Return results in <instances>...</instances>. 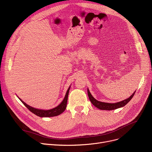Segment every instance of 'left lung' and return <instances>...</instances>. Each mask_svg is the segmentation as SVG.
<instances>
[{
	"label": "left lung",
	"mask_w": 152,
	"mask_h": 152,
	"mask_svg": "<svg viewBox=\"0 0 152 152\" xmlns=\"http://www.w3.org/2000/svg\"><path fill=\"white\" fill-rule=\"evenodd\" d=\"M87 92H88V98H89L91 102L92 103V104L93 105H94L96 107L98 108L99 109L104 110H115V109L125 106L132 99V98L133 97V96L134 94V93H133L130 98H129L127 99L124 100L122 101H121V102H119L117 103H115V104H111V103H106V102H102L98 101L93 97L88 89H87Z\"/></svg>",
	"instance_id": "8db88e82"
}]
</instances>
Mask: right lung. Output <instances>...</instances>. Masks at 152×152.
<instances>
[{"label": "right lung", "mask_w": 152, "mask_h": 152, "mask_svg": "<svg viewBox=\"0 0 152 152\" xmlns=\"http://www.w3.org/2000/svg\"><path fill=\"white\" fill-rule=\"evenodd\" d=\"M70 87L68 88L65 98L63 100V101L56 107H55L53 109L51 110H39V109H36L35 108H33L28 105H27L25 104L23 101H22L20 98H19L20 101L23 104V105L28 108L31 112L34 113V115L39 116V117H53V116H56L58 115H59L62 113L64 112V110H65L66 107V104H67V100H68V93L69 90H70Z\"/></svg>", "instance_id": "obj_1"}]
</instances>
